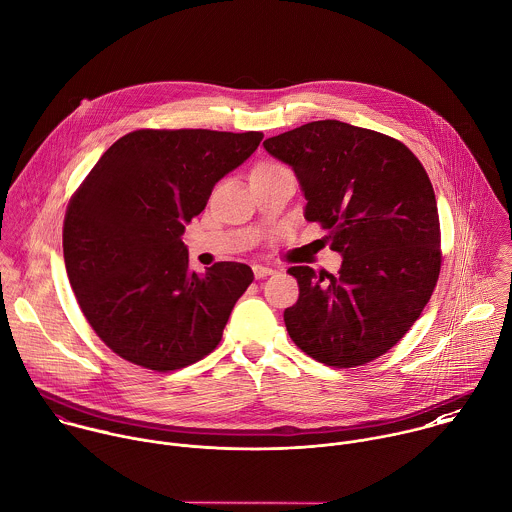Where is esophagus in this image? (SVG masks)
<instances>
[{"mask_svg": "<svg viewBox=\"0 0 512 512\" xmlns=\"http://www.w3.org/2000/svg\"><path fill=\"white\" fill-rule=\"evenodd\" d=\"M273 273V269L271 267H265V265H253V275H255V279H265V277H269Z\"/></svg>", "mask_w": 512, "mask_h": 512, "instance_id": "1", "label": "esophagus"}]
</instances>
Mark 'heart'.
I'll use <instances>...</instances> for the list:
<instances>
[{
	"label": "heart",
	"instance_id": "1",
	"mask_svg": "<svg viewBox=\"0 0 512 512\" xmlns=\"http://www.w3.org/2000/svg\"><path fill=\"white\" fill-rule=\"evenodd\" d=\"M279 169H283V167L275 165V163H261L253 169V173H267V171H279Z\"/></svg>",
	"mask_w": 512,
	"mask_h": 512
}]
</instances>
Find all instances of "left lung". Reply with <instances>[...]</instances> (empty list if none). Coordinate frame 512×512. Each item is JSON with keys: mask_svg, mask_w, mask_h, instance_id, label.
<instances>
[{"mask_svg": "<svg viewBox=\"0 0 512 512\" xmlns=\"http://www.w3.org/2000/svg\"><path fill=\"white\" fill-rule=\"evenodd\" d=\"M287 163L343 257L339 275L291 267L299 301L285 309L295 345L329 367L369 363L421 317L441 271L431 179L401 141L337 119L311 121L263 141Z\"/></svg>", "mask_w": 512, "mask_h": 512, "instance_id": "left-lung-1", "label": "left lung"}]
</instances>
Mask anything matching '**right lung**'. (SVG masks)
Here are the masks:
<instances>
[{
  "instance_id": "obj_1",
  "label": "right lung",
  "mask_w": 512,
  "mask_h": 512,
  "mask_svg": "<svg viewBox=\"0 0 512 512\" xmlns=\"http://www.w3.org/2000/svg\"><path fill=\"white\" fill-rule=\"evenodd\" d=\"M261 139L259 131H131L73 195L63 223L67 277L97 337L125 361L165 373L219 345L253 271L223 261L195 273L181 235Z\"/></svg>"
}]
</instances>
